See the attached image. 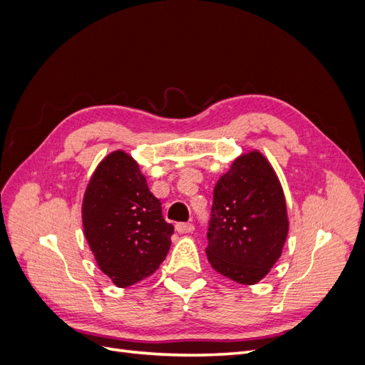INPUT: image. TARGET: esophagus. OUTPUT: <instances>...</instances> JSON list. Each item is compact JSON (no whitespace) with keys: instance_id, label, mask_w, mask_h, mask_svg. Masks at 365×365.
Wrapping results in <instances>:
<instances>
[{"instance_id":"34e87169","label":"esophagus","mask_w":365,"mask_h":365,"mask_svg":"<svg viewBox=\"0 0 365 365\" xmlns=\"http://www.w3.org/2000/svg\"><path fill=\"white\" fill-rule=\"evenodd\" d=\"M176 231H178L180 235H185V233H193L195 225L190 222H181V224H176Z\"/></svg>"}]
</instances>
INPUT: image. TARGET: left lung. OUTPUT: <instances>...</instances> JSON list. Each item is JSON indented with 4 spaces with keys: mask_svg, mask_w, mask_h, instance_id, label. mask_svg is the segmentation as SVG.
<instances>
[{
    "mask_svg": "<svg viewBox=\"0 0 365 365\" xmlns=\"http://www.w3.org/2000/svg\"><path fill=\"white\" fill-rule=\"evenodd\" d=\"M289 231L283 187L268 158L248 150L219 176L208 228V262L240 284L267 277Z\"/></svg>",
    "mask_w": 365,
    "mask_h": 365,
    "instance_id": "8db88e82",
    "label": "left lung"
}]
</instances>
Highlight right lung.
Returning a JSON list of instances; mask_svg holds the SVG:
<instances>
[{"mask_svg":"<svg viewBox=\"0 0 365 365\" xmlns=\"http://www.w3.org/2000/svg\"><path fill=\"white\" fill-rule=\"evenodd\" d=\"M82 225L98 268L118 288L155 272L173 235L138 163L121 149L108 153L88 181Z\"/></svg>","mask_w":365,"mask_h":365,"instance_id":"obj_1","label":"right lung"}]
</instances>
